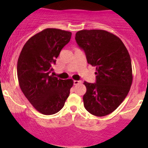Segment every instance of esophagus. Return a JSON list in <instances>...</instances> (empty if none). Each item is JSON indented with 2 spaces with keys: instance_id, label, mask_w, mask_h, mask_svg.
I'll list each match as a JSON object with an SVG mask.
<instances>
[{
  "instance_id": "esophagus-1",
  "label": "esophagus",
  "mask_w": 148,
  "mask_h": 148,
  "mask_svg": "<svg viewBox=\"0 0 148 148\" xmlns=\"http://www.w3.org/2000/svg\"><path fill=\"white\" fill-rule=\"evenodd\" d=\"M81 83H82V82H81V81H76V80L73 81V84H74V85H77V84H81Z\"/></svg>"
}]
</instances>
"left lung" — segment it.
Instances as JSON below:
<instances>
[{"instance_id":"1","label":"left lung","mask_w":148,"mask_h":148,"mask_svg":"<svg viewBox=\"0 0 148 148\" xmlns=\"http://www.w3.org/2000/svg\"><path fill=\"white\" fill-rule=\"evenodd\" d=\"M87 63L96 67V82H84V105L89 113L104 116L125 100L133 82L130 56L121 39L102 29H84L75 34Z\"/></svg>"}]
</instances>
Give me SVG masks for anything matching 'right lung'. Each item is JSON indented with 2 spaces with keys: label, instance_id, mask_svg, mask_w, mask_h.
I'll list each match as a JSON object with an SVG mask.
<instances>
[{
  "label": "right lung",
  "instance_id": "1",
  "mask_svg": "<svg viewBox=\"0 0 148 148\" xmlns=\"http://www.w3.org/2000/svg\"><path fill=\"white\" fill-rule=\"evenodd\" d=\"M72 33L48 28L35 34L22 49L17 64L21 90L35 109L44 115L61 110L73 85L51 75L60 52L69 43Z\"/></svg>",
  "mask_w": 148,
  "mask_h": 148
}]
</instances>
